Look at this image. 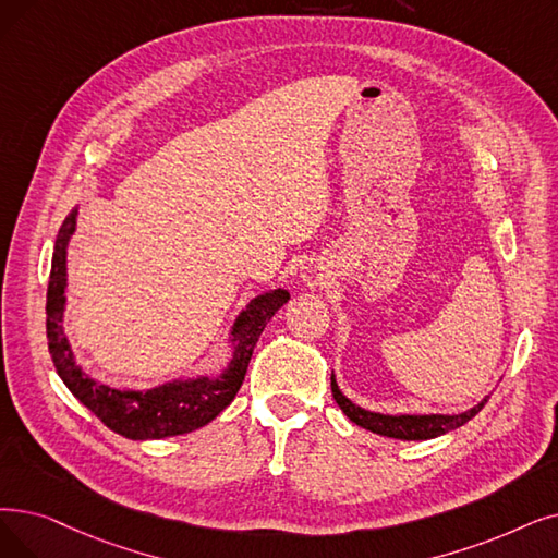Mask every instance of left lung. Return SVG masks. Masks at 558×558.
Listing matches in <instances>:
<instances>
[{
	"instance_id": "left-lung-1",
	"label": "left lung",
	"mask_w": 558,
	"mask_h": 558,
	"mask_svg": "<svg viewBox=\"0 0 558 558\" xmlns=\"http://www.w3.org/2000/svg\"><path fill=\"white\" fill-rule=\"evenodd\" d=\"M330 387H332V397L337 401V405L344 410V415L355 422L357 426L367 428L372 433L378 435H387V438H397V440H430L438 438L442 433H449L458 426H463L465 422H470L478 410L488 403V399H483L478 405H474L468 413L460 415H380V413H369V410L355 405L353 401H349L339 387L335 383V376H330Z\"/></svg>"
}]
</instances>
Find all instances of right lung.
<instances>
[{
  "instance_id": "right-lung-1",
  "label": "right lung",
  "mask_w": 558,
  "mask_h": 558,
  "mask_svg": "<svg viewBox=\"0 0 558 558\" xmlns=\"http://www.w3.org/2000/svg\"><path fill=\"white\" fill-rule=\"evenodd\" d=\"M77 209H72L59 230L50 284H47V347L61 380L90 413L105 426L130 440H159L171 435H184L209 424L226 410L244 383L253 349L266 324L289 301L284 289L257 296L246 312L239 314L234 324V357L228 369L216 376H203L182 383H168L148 392H123L113 387L95 383L72 357L70 344L63 335V307H65V246L75 232Z\"/></svg>"
}]
</instances>
